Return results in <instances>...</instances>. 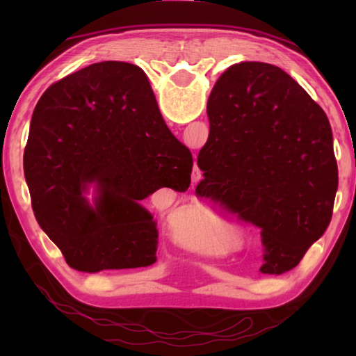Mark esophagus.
Returning <instances> with one entry per match:
<instances>
[{
  "mask_svg": "<svg viewBox=\"0 0 356 356\" xmlns=\"http://www.w3.org/2000/svg\"><path fill=\"white\" fill-rule=\"evenodd\" d=\"M201 170H200V168H197V166H195V170H193V174H191V180H193V182H197V180H200L201 179Z\"/></svg>",
  "mask_w": 356,
  "mask_h": 356,
  "instance_id": "1",
  "label": "esophagus"
}]
</instances>
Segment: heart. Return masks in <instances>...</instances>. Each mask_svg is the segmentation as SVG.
Segmentation results:
<instances>
[{"mask_svg": "<svg viewBox=\"0 0 356 356\" xmlns=\"http://www.w3.org/2000/svg\"><path fill=\"white\" fill-rule=\"evenodd\" d=\"M186 243H191L197 250L215 251L221 248L222 236L220 222L213 216L200 215L193 221L191 234L186 237Z\"/></svg>", "mask_w": 356, "mask_h": 356, "instance_id": "heart-1", "label": "heart"}]
</instances>
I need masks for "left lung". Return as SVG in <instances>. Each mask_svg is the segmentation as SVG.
<instances>
[{
	"label": "left lung",
	"mask_w": 356,
	"mask_h": 356,
	"mask_svg": "<svg viewBox=\"0 0 356 356\" xmlns=\"http://www.w3.org/2000/svg\"><path fill=\"white\" fill-rule=\"evenodd\" d=\"M207 114L196 193L261 227L262 273L289 272L333 215L337 163L327 114L291 75L265 63L222 72Z\"/></svg>",
	"instance_id": "1"
}]
</instances>
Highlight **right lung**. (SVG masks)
I'll return each instance as SVG.
<instances>
[{
	"label": "right lung",
	"instance_id": "add662e5",
	"mask_svg": "<svg viewBox=\"0 0 356 356\" xmlns=\"http://www.w3.org/2000/svg\"><path fill=\"white\" fill-rule=\"evenodd\" d=\"M191 168L146 74L119 61L51 84L34 108L23 155L35 220L65 262L86 273L156 261V222L140 201L163 186L185 191Z\"/></svg>",
	"mask_w": 356,
	"mask_h": 356
}]
</instances>
